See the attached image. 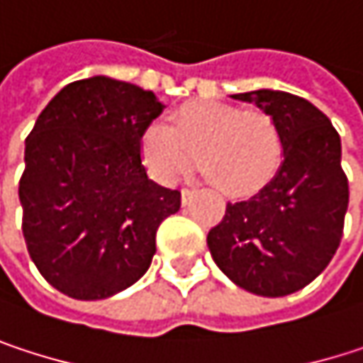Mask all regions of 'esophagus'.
<instances>
[{"label": "esophagus", "mask_w": 363, "mask_h": 363, "mask_svg": "<svg viewBox=\"0 0 363 363\" xmlns=\"http://www.w3.org/2000/svg\"><path fill=\"white\" fill-rule=\"evenodd\" d=\"M193 195H195V191H193V189H182V193H181L182 206H186V203H191V199H193Z\"/></svg>", "instance_id": "34e87169"}]
</instances>
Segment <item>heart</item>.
I'll return each mask as SVG.
<instances>
[{
    "mask_svg": "<svg viewBox=\"0 0 363 363\" xmlns=\"http://www.w3.org/2000/svg\"><path fill=\"white\" fill-rule=\"evenodd\" d=\"M284 145L277 121L264 111L199 101L153 121L140 136V157L160 182L172 184L195 166L218 189L242 195L273 179Z\"/></svg>",
    "mask_w": 363,
    "mask_h": 363,
    "instance_id": "heart-1",
    "label": "heart"
}]
</instances>
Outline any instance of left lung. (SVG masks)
I'll use <instances>...</instances> for the list:
<instances>
[{"label":"left lung","instance_id":"1","mask_svg":"<svg viewBox=\"0 0 363 363\" xmlns=\"http://www.w3.org/2000/svg\"><path fill=\"white\" fill-rule=\"evenodd\" d=\"M269 113L281 132L275 177L248 199L227 203L208 233L216 267L258 296H286L311 284L336 252L349 206L340 136L309 101L281 90L233 94Z\"/></svg>","mask_w":363,"mask_h":363}]
</instances>
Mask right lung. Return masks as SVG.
I'll return each instance as SVG.
<instances>
[{
    "label": "right lung",
    "mask_w": 363,
    "mask_h": 363,
    "mask_svg": "<svg viewBox=\"0 0 363 363\" xmlns=\"http://www.w3.org/2000/svg\"><path fill=\"white\" fill-rule=\"evenodd\" d=\"M166 105L107 75L65 86L25 140L18 197L39 273L62 294L101 301L151 267L160 223L181 191L149 179L140 136Z\"/></svg>",
    "instance_id": "add662e5"
}]
</instances>
